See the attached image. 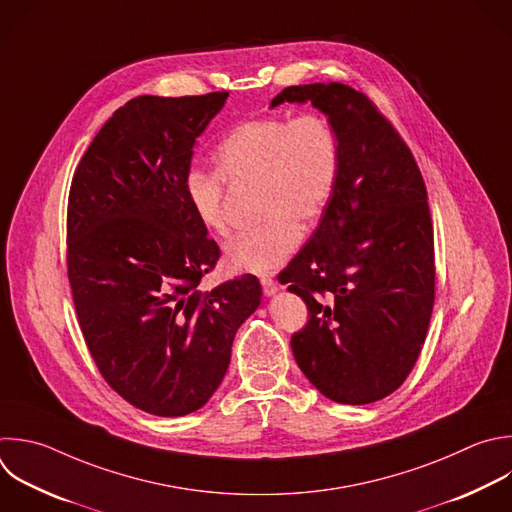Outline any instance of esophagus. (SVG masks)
Masks as SVG:
<instances>
[{"mask_svg":"<svg viewBox=\"0 0 512 512\" xmlns=\"http://www.w3.org/2000/svg\"><path fill=\"white\" fill-rule=\"evenodd\" d=\"M261 287H263V293L269 297V295H275L277 291H279V285H277V281H273V279H269V277H263L261 279Z\"/></svg>","mask_w":512,"mask_h":512,"instance_id":"obj_1","label":"esophagus"}]
</instances>
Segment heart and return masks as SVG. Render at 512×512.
Returning <instances> with one entry per match:
<instances>
[{"label": "heart", "instance_id": "b5f03b06", "mask_svg": "<svg viewBox=\"0 0 512 512\" xmlns=\"http://www.w3.org/2000/svg\"><path fill=\"white\" fill-rule=\"evenodd\" d=\"M217 170L191 168L185 197L199 223L227 233L225 183L257 189L261 229L233 239L225 261L233 271L267 275L279 269L323 215L342 164V148L331 122L307 112L295 118L261 116L231 128L215 150Z\"/></svg>", "mask_w": 512, "mask_h": 512}]
</instances>
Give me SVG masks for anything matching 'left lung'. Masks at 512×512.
I'll use <instances>...</instances> for the list:
<instances>
[{"label":"left lung","instance_id":"left-lung-1","mask_svg":"<svg viewBox=\"0 0 512 512\" xmlns=\"http://www.w3.org/2000/svg\"><path fill=\"white\" fill-rule=\"evenodd\" d=\"M311 102L342 148L319 227L279 273L309 311L291 350L339 404L398 390L424 346L434 305V233L420 168L374 102L339 82L289 86L271 100Z\"/></svg>","mask_w":512,"mask_h":512}]
</instances>
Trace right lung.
Wrapping results in <instances>:
<instances>
[{
    "mask_svg": "<svg viewBox=\"0 0 512 512\" xmlns=\"http://www.w3.org/2000/svg\"><path fill=\"white\" fill-rule=\"evenodd\" d=\"M229 92L138 96L82 156L68 197V279L86 346L134 408L185 416L223 382L261 285L197 289L219 261L185 197L193 148Z\"/></svg>",
    "mask_w": 512,
    "mask_h": 512,
    "instance_id": "add662e5",
    "label": "right lung"
}]
</instances>
